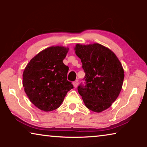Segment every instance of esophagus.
Listing matches in <instances>:
<instances>
[{
	"label": "esophagus",
	"mask_w": 147,
	"mask_h": 147,
	"mask_svg": "<svg viewBox=\"0 0 147 147\" xmlns=\"http://www.w3.org/2000/svg\"><path fill=\"white\" fill-rule=\"evenodd\" d=\"M78 81H75V82H73V86H74V87L75 88H76L77 87H78Z\"/></svg>",
	"instance_id": "34e87169"
}]
</instances>
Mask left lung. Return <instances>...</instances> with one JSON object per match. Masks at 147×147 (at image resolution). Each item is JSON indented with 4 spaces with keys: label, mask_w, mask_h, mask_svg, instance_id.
Masks as SVG:
<instances>
[{
    "label": "left lung",
    "mask_w": 147,
    "mask_h": 147,
    "mask_svg": "<svg viewBox=\"0 0 147 147\" xmlns=\"http://www.w3.org/2000/svg\"><path fill=\"white\" fill-rule=\"evenodd\" d=\"M76 56L86 73V85L78 87L85 106L100 113L111 106L123 87L124 69L113 52L98 43L76 44Z\"/></svg>",
    "instance_id": "left-lung-1"
}]
</instances>
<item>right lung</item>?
<instances>
[{
	"label": "right lung",
	"mask_w": 147,
	"mask_h": 147,
	"mask_svg": "<svg viewBox=\"0 0 147 147\" xmlns=\"http://www.w3.org/2000/svg\"><path fill=\"white\" fill-rule=\"evenodd\" d=\"M68 47L53 46L32 58L23 71V85L31 102L43 111L58 108L73 84L67 80L68 66L63 63Z\"/></svg>",
	"instance_id": "add662e5"
}]
</instances>
